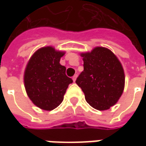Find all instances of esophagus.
Returning a JSON list of instances; mask_svg holds the SVG:
<instances>
[{"mask_svg": "<svg viewBox=\"0 0 146 146\" xmlns=\"http://www.w3.org/2000/svg\"><path fill=\"white\" fill-rule=\"evenodd\" d=\"M76 78H77V75H75V76L72 77V80H73V81H74V82L76 81Z\"/></svg>", "mask_w": 146, "mask_h": 146, "instance_id": "34e87169", "label": "esophagus"}]
</instances>
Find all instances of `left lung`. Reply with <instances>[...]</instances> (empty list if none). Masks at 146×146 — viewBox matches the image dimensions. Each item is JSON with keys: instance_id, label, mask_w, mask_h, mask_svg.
Listing matches in <instances>:
<instances>
[{"instance_id": "1", "label": "left lung", "mask_w": 146, "mask_h": 146, "mask_svg": "<svg viewBox=\"0 0 146 146\" xmlns=\"http://www.w3.org/2000/svg\"><path fill=\"white\" fill-rule=\"evenodd\" d=\"M80 56L84 70L76 83L92 107L98 110L110 109L117 103L124 89L125 76L121 62L105 47H95Z\"/></svg>"}]
</instances>
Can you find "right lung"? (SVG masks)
Segmentation results:
<instances>
[{
	"label": "right lung",
	"mask_w": 146,
	"mask_h": 146,
	"mask_svg": "<svg viewBox=\"0 0 146 146\" xmlns=\"http://www.w3.org/2000/svg\"><path fill=\"white\" fill-rule=\"evenodd\" d=\"M64 51L52 46L36 50L29 59L24 71L26 92L32 103L44 110H52L63 101L68 85L73 80L60 64Z\"/></svg>",
	"instance_id": "add662e5"
}]
</instances>
